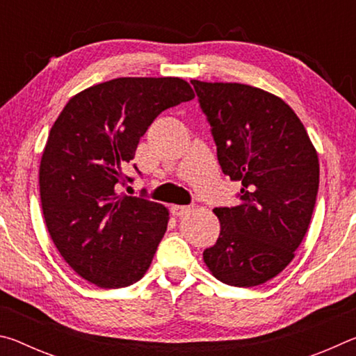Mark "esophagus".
Instances as JSON below:
<instances>
[{
    "label": "esophagus",
    "instance_id": "esophagus-1",
    "mask_svg": "<svg viewBox=\"0 0 356 356\" xmlns=\"http://www.w3.org/2000/svg\"><path fill=\"white\" fill-rule=\"evenodd\" d=\"M191 210H193V206H172L171 207V212L176 216H182V215L190 213Z\"/></svg>",
    "mask_w": 356,
    "mask_h": 356
}]
</instances>
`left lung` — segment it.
Masks as SVG:
<instances>
[{"mask_svg": "<svg viewBox=\"0 0 356 356\" xmlns=\"http://www.w3.org/2000/svg\"><path fill=\"white\" fill-rule=\"evenodd\" d=\"M191 84L221 171L242 184L238 206L213 210L221 231L204 250V262L225 284H264L287 267L308 231L317 152L297 114L276 95L240 83Z\"/></svg>", "mask_w": 356, "mask_h": 356, "instance_id": "obj_1", "label": "left lung"}]
</instances>
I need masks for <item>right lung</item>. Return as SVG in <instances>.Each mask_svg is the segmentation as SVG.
<instances>
[{
    "label": "right lung",
    "instance_id": "1",
    "mask_svg": "<svg viewBox=\"0 0 356 356\" xmlns=\"http://www.w3.org/2000/svg\"><path fill=\"white\" fill-rule=\"evenodd\" d=\"M193 97L182 78H114L74 95L53 124L39 170L42 212L53 243L81 278L119 289L146 273L170 213L119 193L134 182L124 170L154 119Z\"/></svg>",
    "mask_w": 356,
    "mask_h": 356
}]
</instances>
